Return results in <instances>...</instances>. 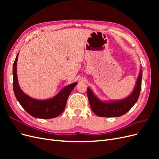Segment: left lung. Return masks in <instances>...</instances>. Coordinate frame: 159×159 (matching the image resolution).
Masks as SVG:
<instances>
[{
  "mask_svg": "<svg viewBox=\"0 0 159 159\" xmlns=\"http://www.w3.org/2000/svg\"><path fill=\"white\" fill-rule=\"evenodd\" d=\"M143 70L141 66L136 84L132 93L127 98L119 100L102 101L93 91L88 88L87 95L90 107L93 113L99 117H116L125 114L136 103L141 89Z\"/></svg>",
  "mask_w": 159,
  "mask_h": 159,
  "instance_id": "obj_1",
  "label": "left lung"
}]
</instances>
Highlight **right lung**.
Returning a JSON list of instances; mask_svg holds the SVG:
<instances>
[{
	"label": "right lung",
	"mask_w": 159,
	"mask_h": 159,
	"mask_svg": "<svg viewBox=\"0 0 159 159\" xmlns=\"http://www.w3.org/2000/svg\"><path fill=\"white\" fill-rule=\"evenodd\" d=\"M17 54L13 64V90L18 102L32 117L40 119H51L59 116L63 113L70 93L77 82L72 83L62 88L53 98L46 99H37L30 97L20 88L17 78Z\"/></svg>",
	"instance_id": "right-lung-1"
}]
</instances>
